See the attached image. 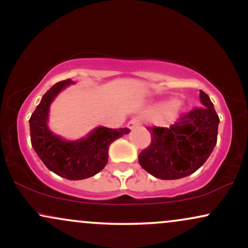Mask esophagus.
I'll return each instance as SVG.
<instances>
[{
    "instance_id": "obj_1",
    "label": "esophagus",
    "mask_w": 248,
    "mask_h": 248,
    "mask_svg": "<svg viewBox=\"0 0 248 248\" xmlns=\"http://www.w3.org/2000/svg\"><path fill=\"white\" fill-rule=\"evenodd\" d=\"M141 122H140V120H139V119H132V120H130L129 122H128L127 124V127L129 128V129H134V128L135 127H138L139 124H140Z\"/></svg>"
}]
</instances>
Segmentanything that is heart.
I'll return each instance as SVG.
<instances>
[{
    "instance_id": "b5f03b06",
    "label": "heart",
    "mask_w": 248,
    "mask_h": 248,
    "mask_svg": "<svg viewBox=\"0 0 248 248\" xmlns=\"http://www.w3.org/2000/svg\"><path fill=\"white\" fill-rule=\"evenodd\" d=\"M176 105H177V101H175V100H172V101H170V102H168L167 105H164V108H172V107H175Z\"/></svg>"
}]
</instances>
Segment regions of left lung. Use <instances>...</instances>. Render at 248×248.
<instances>
[{"label":"left lung","instance_id":"left-lung-1","mask_svg":"<svg viewBox=\"0 0 248 248\" xmlns=\"http://www.w3.org/2000/svg\"><path fill=\"white\" fill-rule=\"evenodd\" d=\"M202 106L179 116L170 128L148 127L152 142L139 155V163L160 179L191 175L205 163L217 143L219 118L209 95L199 91Z\"/></svg>","mask_w":248,"mask_h":248}]
</instances>
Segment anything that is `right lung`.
<instances>
[{
    "label": "right lung",
    "instance_id": "obj_1",
    "mask_svg": "<svg viewBox=\"0 0 248 248\" xmlns=\"http://www.w3.org/2000/svg\"><path fill=\"white\" fill-rule=\"evenodd\" d=\"M70 84H73L71 79L57 82L43 95L29 120L30 138L33 149L47 169L64 178L78 181L101 171L108 162L110 143L129 133V129L98 127L86 139L75 142H67L51 133L46 124L50 104Z\"/></svg>",
    "mask_w": 248,
    "mask_h": 248
}]
</instances>
